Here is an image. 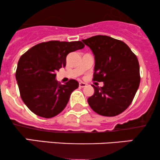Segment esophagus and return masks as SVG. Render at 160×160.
Wrapping results in <instances>:
<instances>
[{"mask_svg": "<svg viewBox=\"0 0 160 160\" xmlns=\"http://www.w3.org/2000/svg\"><path fill=\"white\" fill-rule=\"evenodd\" d=\"M86 85H87V84L84 83V82H80V83H79V87L80 88H84V87H86Z\"/></svg>", "mask_w": 160, "mask_h": 160, "instance_id": "esophagus-1", "label": "esophagus"}]
</instances>
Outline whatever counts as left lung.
<instances>
[{
  "mask_svg": "<svg viewBox=\"0 0 160 160\" xmlns=\"http://www.w3.org/2000/svg\"><path fill=\"white\" fill-rule=\"evenodd\" d=\"M95 59L93 80L102 82L88 99L96 113L106 117L118 115L128 108L140 84L138 58L123 41L97 35L82 39Z\"/></svg>",
  "mask_w": 160,
  "mask_h": 160,
  "instance_id": "1",
  "label": "left lung"
}]
</instances>
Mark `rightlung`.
Listing matches in <instances>:
<instances>
[{
	"label": "right lung",
	"instance_id": "right-lung-1",
	"mask_svg": "<svg viewBox=\"0 0 160 160\" xmlns=\"http://www.w3.org/2000/svg\"><path fill=\"white\" fill-rule=\"evenodd\" d=\"M84 47L81 41L52 40L36 45L20 58L16 78L21 97L33 113L51 118L64 109L78 82L70 79L61 84L56 72L66 67L67 54Z\"/></svg>",
	"mask_w": 160,
	"mask_h": 160
}]
</instances>
